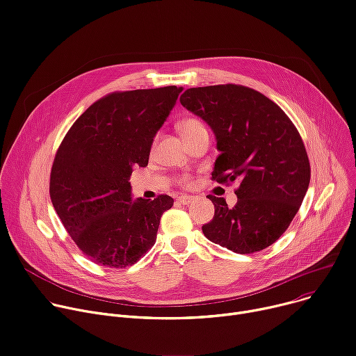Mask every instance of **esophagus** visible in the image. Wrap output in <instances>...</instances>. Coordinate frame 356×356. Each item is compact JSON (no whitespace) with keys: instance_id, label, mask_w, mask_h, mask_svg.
<instances>
[{"instance_id":"34e87169","label":"esophagus","mask_w":356,"mask_h":356,"mask_svg":"<svg viewBox=\"0 0 356 356\" xmlns=\"http://www.w3.org/2000/svg\"><path fill=\"white\" fill-rule=\"evenodd\" d=\"M193 200H195V197H193V196H179L177 197V202L180 204H190Z\"/></svg>"}]
</instances>
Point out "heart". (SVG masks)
I'll list each match as a JSON object with an SVG mask.
<instances>
[{
  "instance_id": "obj_1",
  "label": "heart",
  "mask_w": 356,
  "mask_h": 356,
  "mask_svg": "<svg viewBox=\"0 0 356 356\" xmlns=\"http://www.w3.org/2000/svg\"><path fill=\"white\" fill-rule=\"evenodd\" d=\"M204 129H206L204 124L200 120H197V119H186V120H183L180 123V131H181L183 138H188V136L195 135V134H197L200 131H204ZM180 181L184 186H190L191 184V177L190 176H183L180 179Z\"/></svg>"
}]
</instances>
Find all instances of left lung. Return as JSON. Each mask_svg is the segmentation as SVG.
Masks as SVG:
<instances>
[{
    "instance_id": "obj_1",
    "label": "left lung",
    "mask_w": 356,
    "mask_h": 356,
    "mask_svg": "<svg viewBox=\"0 0 356 356\" xmlns=\"http://www.w3.org/2000/svg\"><path fill=\"white\" fill-rule=\"evenodd\" d=\"M180 104L216 135L213 180H240L237 203L207 196L214 217L204 236L237 254L261 251L293 221L308 190L311 168L304 142L285 112L263 93L241 85L190 88Z\"/></svg>"
}]
</instances>
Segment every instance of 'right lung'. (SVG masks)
Masks as SVG:
<instances>
[{"instance_id": "obj_1", "label": "right lung", "mask_w": 356, "mask_h": 356, "mask_svg": "<svg viewBox=\"0 0 356 356\" xmlns=\"http://www.w3.org/2000/svg\"><path fill=\"white\" fill-rule=\"evenodd\" d=\"M183 88L113 92L92 104L56 150L51 202L63 227L90 261L111 268L138 263L156 243L173 199L131 197L135 166H147L157 131Z\"/></svg>"}]
</instances>
